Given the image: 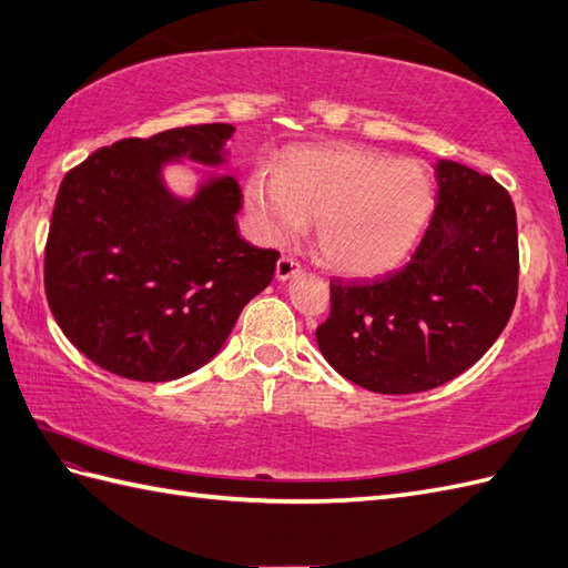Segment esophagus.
Here are the masks:
<instances>
[{
    "label": "esophagus",
    "mask_w": 568,
    "mask_h": 568,
    "mask_svg": "<svg viewBox=\"0 0 568 568\" xmlns=\"http://www.w3.org/2000/svg\"><path fill=\"white\" fill-rule=\"evenodd\" d=\"M298 272H301V265H298V262H296L294 257L282 255L280 262H276V280H280V282L292 280V276L298 274Z\"/></svg>",
    "instance_id": "34e87169"
}]
</instances>
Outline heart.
<instances>
[{
    "mask_svg": "<svg viewBox=\"0 0 568 568\" xmlns=\"http://www.w3.org/2000/svg\"><path fill=\"white\" fill-rule=\"evenodd\" d=\"M245 206L270 241L294 239L315 219L317 253L344 274H381L412 251L434 206L424 165L368 146L286 151L276 175L245 180Z\"/></svg>",
    "mask_w": 568,
    "mask_h": 568,
    "instance_id": "1",
    "label": "heart"
}]
</instances>
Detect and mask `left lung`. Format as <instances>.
<instances>
[{"label": "left lung", "instance_id": "left-lung-1", "mask_svg": "<svg viewBox=\"0 0 568 568\" xmlns=\"http://www.w3.org/2000/svg\"><path fill=\"white\" fill-rule=\"evenodd\" d=\"M438 195L403 270L329 282L317 347L339 376L381 395L438 388L477 364L518 296L516 206L491 175L436 163Z\"/></svg>", "mask_w": 568, "mask_h": 568}]
</instances>
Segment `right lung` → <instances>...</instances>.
<instances>
[{
	"label": "right lung",
	"mask_w": 568,
	"mask_h": 568,
	"mask_svg": "<svg viewBox=\"0 0 568 568\" xmlns=\"http://www.w3.org/2000/svg\"><path fill=\"white\" fill-rule=\"evenodd\" d=\"M233 124H190L120 140L62 180L45 245V294L67 339L93 364L144 383L183 378L224 347L280 253L239 236L233 175L204 178L192 197L165 163H226Z\"/></svg>",
	"instance_id": "right-lung-1"
}]
</instances>
